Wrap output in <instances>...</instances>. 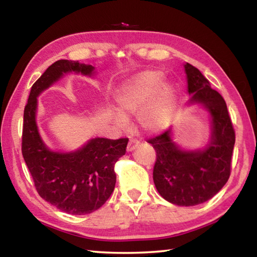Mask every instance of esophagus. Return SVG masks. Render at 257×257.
<instances>
[{"label": "esophagus", "instance_id": "obj_1", "mask_svg": "<svg viewBox=\"0 0 257 257\" xmlns=\"http://www.w3.org/2000/svg\"><path fill=\"white\" fill-rule=\"evenodd\" d=\"M138 145H139V142L138 141H130L128 143V145H127V151L128 152H133L135 149H137Z\"/></svg>", "mask_w": 257, "mask_h": 257}]
</instances>
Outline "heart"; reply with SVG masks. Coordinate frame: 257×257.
<instances>
[{
  "mask_svg": "<svg viewBox=\"0 0 257 257\" xmlns=\"http://www.w3.org/2000/svg\"><path fill=\"white\" fill-rule=\"evenodd\" d=\"M160 70L137 73L120 86L115 101L120 110L113 113L116 125H127L125 115L138 114V123L150 133H158L171 124L177 110V90L170 82L163 81Z\"/></svg>",
  "mask_w": 257,
  "mask_h": 257,
  "instance_id": "heart-1",
  "label": "heart"
}]
</instances>
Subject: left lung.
Instances as JSON below:
<instances>
[{
  "instance_id": "obj_1",
  "label": "left lung",
  "mask_w": 257,
  "mask_h": 257,
  "mask_svg": "<svg viewBox=\"0 0 257 257\" xmlns=\"http://www.w3.org/2000/svg\"><path fill=\"white\" fill-rule=\"evenodd\" d=\"M184 66L189 95L186 106L201 105L208 112L210 139L203 149L186 150L175 142L170 128L149 143L156 151L153 180L161 196L175 205L194 206L227 184L236 137L223 97L197 68L187 62Z\"/></svg>"
}]
</instances>
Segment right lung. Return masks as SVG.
<instances>
[{"instance_id": "1", "label": "right lung", "mask_w": 257, "mask_h": 257, "mask_svg": "<svg viewBox=\"0 0 257 257\" xmlns=\"http://www.w3.org/2000/svg\"><path fill=\"white\" fill-rule=\"evenodd\" d=\"M95 76V68L78 61L59 60L46 69L30 89L24 111L23 156L40 196L72 215L98 210L114 190V164L125 154L128 138L89 139L76 151L47 147L36 122L38 96L67 73Z\"/></svg>"}]
</instances>
